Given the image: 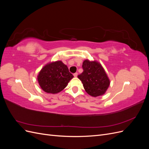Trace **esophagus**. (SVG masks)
Returning a JSON list of instances; mask_svg holds the SVG:
<instances>
[{"mask_svg": "<svg viewBox=\"0 0 149 149\" xmlns=\"http://www.w3.org/2000/svg\"><path fill=\"white\" fill-rule=\"evenodd\" d=\"M74 77H77V76H78V73H74Z\"/></svg>", "mask_w": 149, "mask_h": 149, "instance_id": "esophagus-1", "label": "esophagus"}]
</instances>
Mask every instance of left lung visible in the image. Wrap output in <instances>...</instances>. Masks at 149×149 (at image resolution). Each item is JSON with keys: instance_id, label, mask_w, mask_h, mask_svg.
I'll use <instances>...</instances> for the list:
<instances>
[{"instance_id": "left-lung-1", "label": "left lung", "mask_w": 149, "mask_h": 149, "mask_svg": "<svg viewBox=\"0 0 149 149\" xmlns=\"http://www.w3.org/2000/svg\"><path fill=\"white\" fill-rule=\"evenodd\" d=\"M83 72L78 76L89 95L97 97L104 94L110 85V79L102 65L96 60H85Z\"/></svg>"}]
</instances>
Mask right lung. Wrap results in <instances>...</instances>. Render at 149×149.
Returning <instances> with one entry per match:
<instances>
[{
	"mask_svg": "<svg viewBox=\"0 0 149 149\" xmlns=\"http://www.w3.org/2000/svg\"><path fill=\"white\" fill-rule=\"evenodd\" d=\"M73 78L68 68L60 60L48 63L37 75L38 83L43 91L53 94L63 91Z\"/></svg>",
	"mask_w": 149,
	"mask_h": 149,
	"instance_id": "1",
	"label": "right lung"
}]
</instances>
